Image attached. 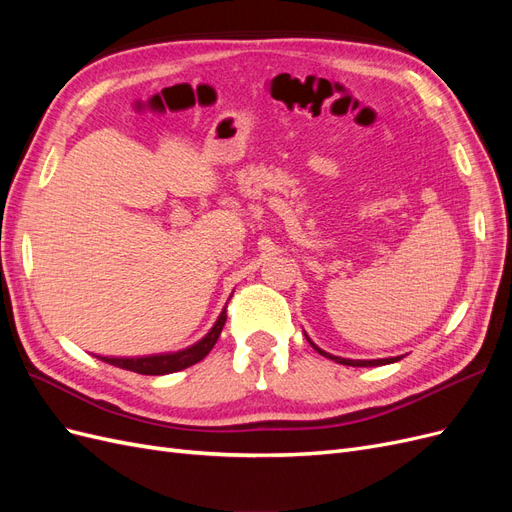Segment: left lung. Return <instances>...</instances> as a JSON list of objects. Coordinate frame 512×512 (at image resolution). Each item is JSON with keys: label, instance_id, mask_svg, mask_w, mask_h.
<instances>
[{"label": "left lung", "instance_id": "obj_1", "mask_svg": "<svg viewBox=\"0 0 512 512\" xmlns=\"http://www.w3.org/2000/svg\"><path fill=\"white\" fill-rule=\"evenodd\" d=\"M309 342V339H307ZM312 344V342H309ZM314 346V344H312ZM316 348V346H314ZM320 354H324V356H331V354H327V352H322L320 348H316ZM333 361H337V363H342V365H352V367H371V365H382V363H389V361H397L399 356H395V359H378V361H350V359H339V356H331Z\"/></svg>", "mask_w": 512, "mask_h": 512}]
</instances>
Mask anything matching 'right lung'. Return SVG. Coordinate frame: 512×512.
Masks as SVG:
<instances>
[{"label": "right lung", "instance_id": "add662e5", "mask_svg": "<svg viewBox=\"0 0 512 512\" xmlns=\"http://www.w3.org/2000/svg\"><path fill=\"white\" fill-rule=\"evenodd\" d=\"M226 322V309L222 312V316L215 322V327L207 333L205 339L188 350L183 352H175V354H160V356H145V359H104L106 363L117 365L121 369H130L136 371V374L143 376H164V374H173V371H181L185 367H190L198 361H203L205 356L211 352V348L218 342V337L224 329Z\"/></svg>", "mask_w": 512, "mask_h": 512}]
</instances>
